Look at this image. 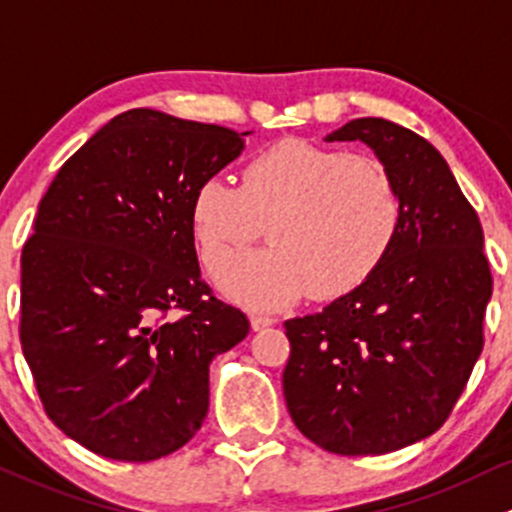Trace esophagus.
<instances>
[{
	"label": "esophagus",
	"instance_id": "esophagus-1",
	"mask_svg": "<svg viewBox=\"0 0 512 512\" xmlns=\"http://www.w3.org/2000/svg\"><path fill=\"white\" fill-rule=\"evenodd\" d=\"M273 323H276V318H271V315H263V313H256V315H251V328H254V330L271 328Z\"/></svg>",
	"mask_w": 512,
	"mask_h": 512
}]
</instances>
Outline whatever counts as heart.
<instances>
[{
    "mask_svg": "<svg viewBox=\"0 0 512 512\" xmlns=\"http://www.w3.org/2000/svg\"><path fill=\"white\" fill-rule=\"evenodd\" d=\"M239 177V187L204 179L189 224L202 263L219 276L267 221L272 246L221 276L224 293L249 308L352 293L382 268L402 231L394 175L365 152L286 138L246 160Z\"/></svg>",
    "mask_w": 512,
    "mask_h": 512,
    "instance_id": "b5f03b06",
    "label": "heart"
}]
</instances>
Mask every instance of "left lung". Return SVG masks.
<instances>
[{
  "label": "left lung",
  "instance_id": "1",
  "mask_svg": "<svg viewBox=\"0 0 512 512\" xmlns=\"http://www.w3.org/2000/svg\"><path fill=\"white\" fill-rule=\"evenodd\" d=\"M325 140L372 147L394 175L404 219L370 281L283 323V394L320 449L377 456L449 419L483 350L493 278L476 209L429 140L384 118L350 120Z\"/></svg>",
  "mask_w": 512,
  "mask_h": 512
}]
</instances>
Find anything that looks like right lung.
Instances as JSON below:
<instances>
[{
	"label": "right lung",
	"mask_w": 512,
	"mask_h": 512,
	"mask_svg": "<svg viewBox=\"0 0 512 512\" xmlns=\"http://www.w3.org/2000/svg\"><path fill=\"white\" fill-rule=\"evenodd\" d=\"M246 135L128 110L41 197L21 251V350L49 419L98 456L182 449L207 416L209 362L249 335L202 281L189 224L194 189Z\"/></svg>",
	"instance_id": "right-lung-1"
}]
</instances>
